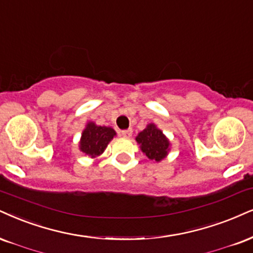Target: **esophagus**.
I'll use <instances>...</instances> for the list:
<instances>
[{
  "label": "esophagus",
  "mask_w": 253,
  "mask_h": 253,
  "mask_svg": "<svg viewBox=\"0 0 253 253\" xmlns=\"http://www.w3.org/2000/svg\"><path fill=\"white\" fill-rule=\"evenodd\" d=\"M121 135L126 137V138H130L132 136V129H126V130H122Z\"/></svg>",
  "instance_id": "34e87169"
}]
</instances>
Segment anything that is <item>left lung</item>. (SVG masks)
Listing matches in <instances>:
<instances>
[{"label":"left lung","mask_w":253,"mask_h":253,"mask_svg":"<svg viewBox=\"0 0 253 253\" xmlns=\"http://www.w3.org/2000/svg\"><path fill=\"white\" fill-rule=\"evenodd\" d=\"M136 141L141 145L142 151L149 160L160 162L169 151V141L154 124H149L143 131L139 132L136 137Z\"/></svg>","instance_id":"left-lung-1"}]
</instances>
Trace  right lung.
Returning a JSON list of instances; mask_svg holds the SVG:
<instances>
[{
  "instance_id": "add662e5",
  "label": "right lung",
  "mask_w": 253,
  "mask_h": 253,
  "mask_svg": "<svg viewBox=\"0 0 253 253\" xmlns=\"http://www.w3.org/2000/svg\"><path fill=\"white\" fill-rule=\"evenodd\" d=\"M116 135L114 129L108 126H98L95 123H88L82 133L80 149L89 157H97L107 148L108 143Z\"/></svg>"
}]
</instances>
